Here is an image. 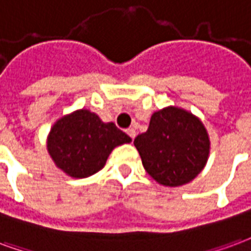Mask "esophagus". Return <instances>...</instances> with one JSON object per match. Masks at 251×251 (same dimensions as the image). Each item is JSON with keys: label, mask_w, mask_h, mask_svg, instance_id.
I'll return each mask as SVG.
<instances>
[{"label": "esophagus", "mask_w": 251, "mask_h": 251, "mask_svg": "<svg viewBox=\"0 0 251 251\" xmlns=\"http://www.w3.org/2000/svg\"><path fill=\"white\" fill-rule=\"evenodd\" d=\"M127 133H128V136H129L131 139H135V136H136V131H135V128H128Z\"/></svg>", "instance_id": "obj_1"}]
</instances>
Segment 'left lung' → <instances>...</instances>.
Here are the masks:
<instances>
[{
  "instance_id": "8db88e82",
  "label": "left lung",
  "mask_w": 251,
  "mask_h": 251,
  "mask_svg": "<svg viewBox=\"0 0 251 251\" xmlns=\"http://www.w3.org/2000/svg\"><path fill=\"white\" fill-rule=\"evenodd\" d=\"M133 144L144 170L166 187L190 183L210 153V138L201 119L174 105L153 112L148 129Z\"/></svg>"
}]
</instances>
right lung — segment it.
<instances>
[{"mask_svg": "<svg viewBox=\"0 0 251 251\" xmlns=\"http://www.w3.org/2000/svg\"><path fill=\"white\" fill-rule=\"evenodd\" d=\"M131 138L113 123H104L89 109L64 115L53 124L47 139L50 158L63 173L83 179L105 166L112 150Z\"/></svg>", "mask_w": 251, "mask_h": 251, "instance_id": "obj_1", "label": "right lung"}]
</instances>
